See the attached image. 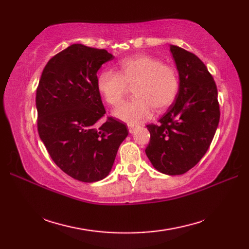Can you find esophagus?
<instances>
[{
	"label": "esophagus",
	"mask_w": 249,
	"mask_h": 249,
	"mask_svg": "<svg viewBox=\"0 0 249 249\" xmlns=\"http://www.w3.org/2000/svg\"><path fill=\"white\" fill-rule=\"evenodd\" d=\"M128 130H129V133H131V134H133L134 133V131H135V126L134 125H128Z\"/></svg>",
	"instance_id": "1"
}]
</instances>
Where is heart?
I'll return each instance as SVG.
<instances>
[{"label":"heart","instance_id":"obj_1","mask_svg":"<svg viewBox=\"0 0 249 249\" xmlns=\"http://www.w3.org/2000/svg\"><path fill=\"white\" fill-rule=\"evenodd\" d=\"M99 93L111 106L121 103L133 87L134 98L120 105L114 110L116 118L130 125L149 119L153 113L161 112L173 104L179 89L177 68L162 63L149 54H136L122 60L119 71L104 70L97 75Z\"/></svg>","mask_w":249,"mask_h":249}]
</instances>
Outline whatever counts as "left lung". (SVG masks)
I'll list each match as a JSON object with an SVG mask.
<instances>
[{"label": "left lung", "mask_w": 249, "mask_h": 249, "mask_svg": "<svg viewBox=\"0 0 249 249\" xmlns=\"http://www.w3.org/2000/svg\"><path fill=\"white\" fill-rule=\"evenodd\" d=\"M179 76L174 103L158 124L146 125L151 134L145 154L153 167L168 176L190 170L209 150L220 118L217 87L199 57L170 46Z\"/></svg>", "instance_id": "8db88e82"}]
</instances>
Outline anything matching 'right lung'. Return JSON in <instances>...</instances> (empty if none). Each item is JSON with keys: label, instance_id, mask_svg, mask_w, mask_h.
Segmentation results:
<instances>
[{"label": "right lung", "instance_id": "obj_1", "mask_svg": "<svg viewBox=\"0 0 249 249\" xmlns=\"http://www.w3.org/2000/svg\"><path fill=\"white\" fill-rule=\"evenodd\" d=\"M113 60L105 49L73 44L51 57L36 89L37 129L52 160L78 181L105 178L113 166L126 125L106 113L97 71Z\"/></svg>", "mask_w": 249, "mask_h": 249}]
</instances>
